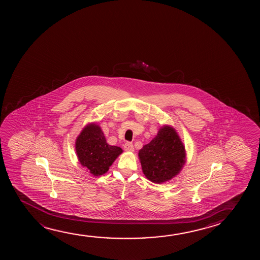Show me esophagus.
<instances>
[{
  "mask_svg": "<svg viewBox=\"0 0 260 260\" xmlns=\"http://www.w3.org/2000/svg\"><path fill=\"white\" fill-rule=\"evenodd\" d=\"M124 149L126 150V151H129V152L134 151V146H133V144L131 142L125 143Z\"/></svg>",
  "mask_w": 260,
  "mask_h": 260,
  "instance_id": "esophagus-1",
  "label": "esophagus"
}]
</instances>
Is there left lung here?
<instances>
[{"label":"left lung","instance_id":"8db88e82","mask_svg":"<svg viewBox=\"0 0 260 260\" xmlns=\"http://www.w3.org/2000/svg\"><path fill=\"white\" fill-rule=\"evenodd\" d=\"M139 157L146 178L160 184L176 177L184 167L185 146L176 129L164 125L155 138L139 150Z\"/></svg>","mask_w":260,"mask_h":260}]
</instances>
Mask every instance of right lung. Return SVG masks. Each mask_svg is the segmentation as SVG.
I'll list each match as a JSON object with an SVG mask.
<instances>
[{
  "mask_svg": "<svg viewBox=\"0 0 260 260\" xmlns=\"http://www.w3.org/2000/svg\"><path fill=\"white\" fill-rule=\"evenodd\" d=\"M79 161L95 177L105 174L109 170L122 149L107 143L99 125L89 123L83 128L75 141Z\"/></svg>",
  "mask_w": 260,
  "mask_h": 260,
  "instance_id": "right-lung-1",
  "label": "right lung"
}]
</instances>
